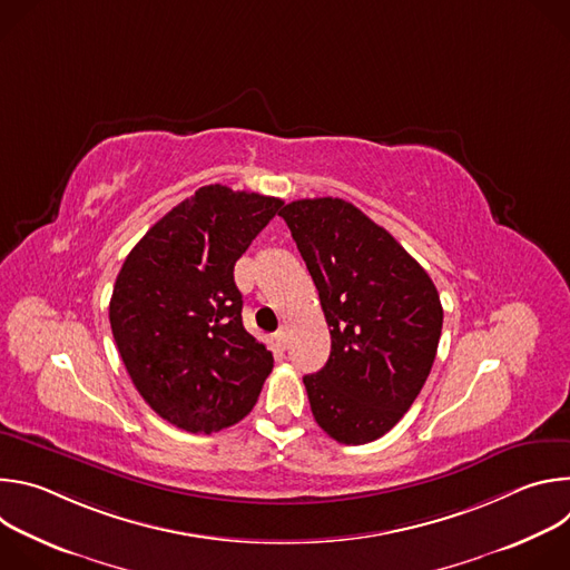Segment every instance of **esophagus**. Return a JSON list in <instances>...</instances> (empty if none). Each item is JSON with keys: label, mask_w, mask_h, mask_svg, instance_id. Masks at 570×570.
<instances>
[{"label": "esophagus", "mask_w": 570, "mask_h": 570, "mask_svg": "<svg viewBox=\"0 0 570 570\" xmlns=\"http://www.w3.org/2000/svg\"><path fill=\"white\" fill-rule=\"evenodd\" d=\"M275 343H277V347H279V350H286V345H288V336H286V332H284V330H279V332L275 334Z\"/></svg>", "instance_id": "1"}]
</instances>
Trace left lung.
Returning a JSON list of instances; mask_svg holds the SVG:
<instances>
[{
  "label": "left lung",
  "instance_id": "1",
  "mask_svg": "<svg viewBox=\"0 0 570 570\" xmlns=\"http://www.w3.org/2000/svg\"><path fill=\"white\" fill-rule=\"evenodd\" d=\"M330 324L327 365L304 376L317 426L341 444L385 435L424 387L442 334L429 273L343 198L284 205Z\"/></svg>",
  "mask_w": 570,
  "mask_h": 570
}]
</instances>
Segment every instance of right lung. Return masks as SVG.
<instances>
[{
    "instance_id": "right-lung-1",
    "label": "right lung",
    "mask_w": 570,
    "mask_h": 570,
    "mask_svg": "<svg viewBox=\"0 0 570 570\" xmlns=\"http://www.w3.org/2000/svg\"><path fill=\"white\" fill-rule=\"evenodd\" d=\"M282 205L200 187L141 236L117 275L110 327L121 361L150 409L183 431L240 422L273 370L243 327L234 264Z\"/></svg>"
}]
</instances>
